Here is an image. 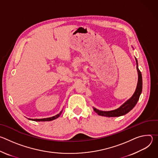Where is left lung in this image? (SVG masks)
<instances>
[{"instance_id": "8db88e82", "label": "left lung", "mask_w": 158, "mask_h": 158, "mask_svg": "<svg viewBox=\"0 0 158 158\" xmlns=\"http://www.w3.org/2000/svg\"><path fill=\"white\" fill-rule=\"evenodd\" d=\"M136 68L138 73V82L137 87L136 89V91L134 93L133 96L128 100L123 105H122L119 108L110 110V111H101L99 110L94 107V110L96 112V113L102 116H106V117H118L121 116L125 115L129 112L131 109H133V107L136 106L137 104L140 95L142 92V88H143V80H142V75L140 70L138 68V60L136 58Z\"/></svg>"}]
</instances>
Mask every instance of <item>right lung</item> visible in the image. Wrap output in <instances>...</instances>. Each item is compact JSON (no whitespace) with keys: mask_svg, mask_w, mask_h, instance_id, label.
<instances>
[{"mask_svg":"<svg viewBox=\"0 0 158 158\" xmlns=\"http://www.w3.org/2000/svg\"><path fill=\"white\" fill-rule=\"evenodd\" d=\"M62 112V110L60 112L59 114H57V115H56V116H54L53 117H51V118H44V119H29L32 120V121H52V120H54V119H56L58 118L60 116V115L61 114Z\"/></svg>","mask_w":158,"mask_h":158,"instance_id":"1","label":"right lung"}]
</instances>
